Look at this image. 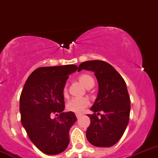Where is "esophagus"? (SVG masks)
<instances>
[{
	"mask_svg": "<svg viewBox=\"0 0 158 158\" xmlns=\"http://www.w3.org/2000/svg\"><path fill=\"white\" fill-rule=\"evenodd\" d=\"M76 118H80L81 116H82V114H79V113H76Z\"/></svg>",
	"mask_w": 158,
	"mask_h": 158,
	"instance_id": "34e87169",
	"label": "esophagus"
}]
</instances>
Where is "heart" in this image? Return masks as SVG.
Wrapping results in <instances>:
<instances>
[{"mask_svg":"<svg viewBox=\"0 0 158 158\" xmlns=\"http://www.w3.org/2000/svg\"><path fill=\"white\" fill-rule=\"evenodd\" d=\"M79 82L84 85L86 89H91L94 86L95 81L93 77L91 75L84 73L80 75L78 78ZM63 94L65 97L67 96L68 90L67 87L65 86L63 88ZM89 105V100L87 98H75L69 100L66 105V109L68 111L75 113H80L83 111L84 109Z\"/></svg>","mask_w":158,"mask_h":158,"instance_id":"1","label":"heart"}]
</instances>
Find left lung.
<instances>
[{"label":"left lung","instance_id":"8db88e82","mask_svg":"<svg viewBox=\"0 0 158 158\" xmlns=\"http://www.w3.org/2000/svg\"><path fill=\"white\" fill-rule=\"evenodd\" d=\"M82 69L95 73L98 81V95L87 114L90 125L86 130V138L95 147L108 148L120 140L129 122L131 102L126 83L120 74L109 63L102 60H89L81 63ZM103 112L101 118L97 115Z\"/></svg>","mask_w":158,"mask_h":158}]
</instances>
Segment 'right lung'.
Instances as JSON below:
<instances>
[{"mask_svg": "<svg viewBox=\"0 0 158 158\" xmlns=\"http://www.w3.org/2000/svg\"><path fill=\"white\" fill-rule=\"evenodd\" d=\"M76 65L46 66L35 69L23 85L20 98L21 124L33 144L49 155L64 151L69 143V129L76 122L74 112H63V94ZM59 114L52 119L51 114Z\"/></svg>", "mask_w": 158, "mask_h": 158, "instance_id": "add662e5", "label": "right lung"}]
</instances>
